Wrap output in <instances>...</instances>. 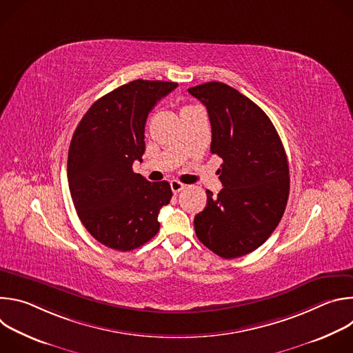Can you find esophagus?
I'll return each instance as SVG.
<instances>
[{
    "label": "esophagus",
    "mask_w": 353,
    "mask_h": 353,
    "mask_svg": "<svg viewBox=\"0 0 353 353\" xmlns=\"http://www.w3.org/2000/svg\"><path fill=\"white\" fill-rule=\"evenodd\" d=\"M170 187H172L173 194H177V192H180L184 188V184L177 181V180H173V181H170Z\"/></svg>",
    "instance_id": "1"
}]
</instances>
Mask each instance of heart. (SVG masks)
Listing matches in <instances>:
<instances>
[{
    "mask_svg": "<svg viewBox=\"0 0 353 353\" xmlns=\"http://www.w3.org/2000/svg\"><path fill=\"white\" fill-rule=\"evenodd\" d=\"M194 109H196V108H195V106H183L181 113H187V112H191V110H194Z\"/></svg>",
    "mask_w": 353,
    "mask_h": 353,
    "instance_id": "heart-1",
    "label": "heart"
}]
</instances>
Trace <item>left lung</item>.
I'll use <instances>...</instances> for the list:
<instances>
[{
	"label": "left lung",
	"mask_w": 353,
	"mask_h": 353,
	"mask_svg": "<svg viewBox=\"0 0 353 353\" xmlns=\"http://www.w3.org/2000/svg\"><path fill=\"white\" fill-rule=\"evenodd\" d=\"M203 103L212 128L211 152L222 158L223 188L207 190V207L195 215L196 237L230 260L259 248L278 226L289 196V166L270 117L222 82L188 89Z\"/></svg>",
	"instance_id": "1"
}]
</instances>
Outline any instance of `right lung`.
Returning a JSON list of instances; mask_svg holds the SVG:
<instances>
[{
    "mask_svg": "<svg viewBox=\"0 0 353 353\" xmlns=\"http://www.w3.org/2000/svg\"><path fill=\"white\" fill-rule=\"evenodd\" d=\"M176 82L137 79L100 97L79 121L68 150V185L77 214L102 244L130 251L152 239L172 198L168 181L132 172L145 152L149 112Z\"/></svg>",
    "mask_w": 353,
    "mask_h": 353,
    "instance_id": "1",
    "label": "right lung"
}]
</instances>
